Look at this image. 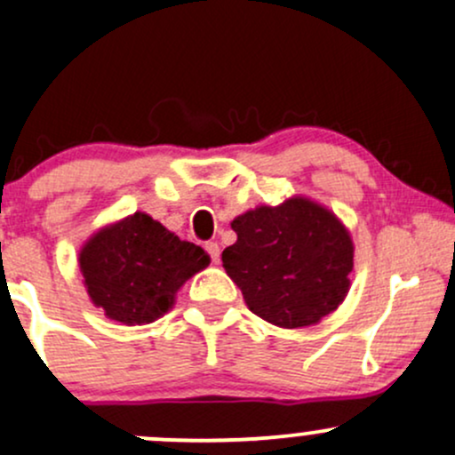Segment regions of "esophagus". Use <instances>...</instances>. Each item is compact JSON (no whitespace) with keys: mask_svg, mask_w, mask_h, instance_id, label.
<instances>
[{"mask_svg":"<svg viewBox=\"0 0 455 455\" xmlns=\"http://www.w3.org/2000/svg\"><path fill=\"white\" fill-rule=\"evenodd\" d=\"M204 248H207V252H209V257H212L213 264H220V246H218V242H209Z\"/></svg>","mask_w":455,"mask_h":455,"instance_id":"obj_1","label":"esophagus"}]
</instances>
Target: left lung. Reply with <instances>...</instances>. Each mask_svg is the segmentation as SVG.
Here are the masks:
<instances>
[{"label": "left lung", "mask_w": 455, "mask_h": 455, "mask_svg": "<svg viewBox=\"0 0 455 455\" xmlns=\"http://www.w3.org/2000/svg\"><path fill=\"white\" fill-rule=\"evenodd\" d=\"M237 242L222 264L248 309L270 324H318L347 299L353 275L351 233L331 209L305 196L259 204L231 222Z\"/></svg>", "instance_id": "1"}]
</instances>
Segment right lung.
Wrapping results in <instances>:
<instances>
[{"label": "right lung", "instance_id": "obj_1", "mask_svg": "<svg viewBox=\"0 0 455 455\" xmlns=\"http://www.w3.org/2000/svg\"><path fill=\"white\" fill-rule=\"evenodd\" d=\"M200 246L183 242L143 212L95 231L78 252L91 303L115 323H155L174 307L176 291L209 266Z\"/></svg>", "mask_w": 455, "mask_h": 455}]
</instances>
